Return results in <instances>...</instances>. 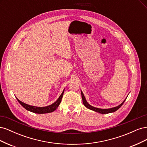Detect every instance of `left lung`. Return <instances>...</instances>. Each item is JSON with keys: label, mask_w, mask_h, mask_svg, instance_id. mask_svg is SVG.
I'll list each match as a JSON object with an SVG mask.
<instances>
[{"label": "left lung", "mask_w": 147, "mask_h": 147, "mask_svg": "<svg viewBox=\"0 0 147 147\" xmlns=\"http://www.w3.org/2000/svg\"><path fill=\"white\" fill-rule=\"evenodd\" d=\"M81 94H82V100H83V103L84 104V105L86 107V108H88V109H90L91 110H93L94 111V112H98V113H102V114H106V113H112V112H115V111H117V110H118L122 106V105L124 104V101L126 100V99H125V100H124L122 103L118 105L117 107H113V108H110V109H99V108H96V107H92L91 106V105L89 104L86 99L85 97H84V96L83 94V92L81 91Z\"/></svg>", "instance_id": "1"}]
</instances>
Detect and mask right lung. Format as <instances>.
<instances>
[{"instance_id":"right-lung-1","label":"right lung","mask_w":147,"mask_h":147,"mask_svg":"<svg viewBox=\"0 0 147 147\" xmlns=\"http://www.w3.org/2000/svg\"><path fill=\"white\" fill-rule=\"evenodd\" d=\"M64 90L62 92V94L59 96V97L57 100L54 102V103L52 104L51 105H50L47 107H35V106H32V105H30L28 104H26L24 102L20 101L18 99H16L19 102V103L23 107L26 109L28 111H30L31 112H34L35 113H38V114H43V113H51L54 112V111L57 108L61 103L62 98H63V94H64Z\"/></svg>"}]
</instances>
